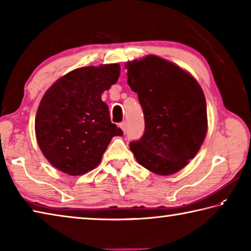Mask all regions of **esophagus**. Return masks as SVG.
Instances as JSON below:
<instances>
[{
    "label": "esophagus",
    "mask_w": 251,
    "mask_h": 251,
    "mask_svg": "<svg viewBox=\"0 0 251 251\" xmlns=\"http://www.w3.org/2000/svg\"><path fill=\"white\" fill-rule=\"evenodd\" d=\"M120 127L122 128V130L125 133V131H126V122H122L120 124Z\"/></svg>",
    "instance_id": "esophagus-1"
}]
</instances>
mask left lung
Instances as JSON below:
<instances>
[{
  "mask_svg": "<svg viewBox=\"0 0 251 251\" xmlns=\"http://www.w3.org/2000/svg\"><path fill=\"white\" fill-rule=\"evenodd\" d=\"M127 83L137 93L145 133L129 144L139 165L173 175L193 159L207 134V106L194 76L156 55L127 62Z\"/></svg>",
  "mask_w": 251,
  "mask_h": 251,
  "instance_id": "8db88e82",
  "label": "left lung"
}]
</instances>
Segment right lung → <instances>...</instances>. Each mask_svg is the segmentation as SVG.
Listing matches in <instances>:
<instances>
[{
	"label": "right lung",
	"instance_id": "right-lung-1",
	"mask_svg": "<svg viewBox=\"0 0 251 251\" xmlns=\"http://www.w3.org/2000/svg\"><path fill=\"white\" fill-rule=\"evenodd\" d=\"M120 73L118 64L80 67L45 92L37 108L35 135L52 166L71 176L86 174L99 166L114 136L123 135L101 100Z\"/></svg>",
	"mask_w": 251,
	"mask_h": 251
}]
</instances>
